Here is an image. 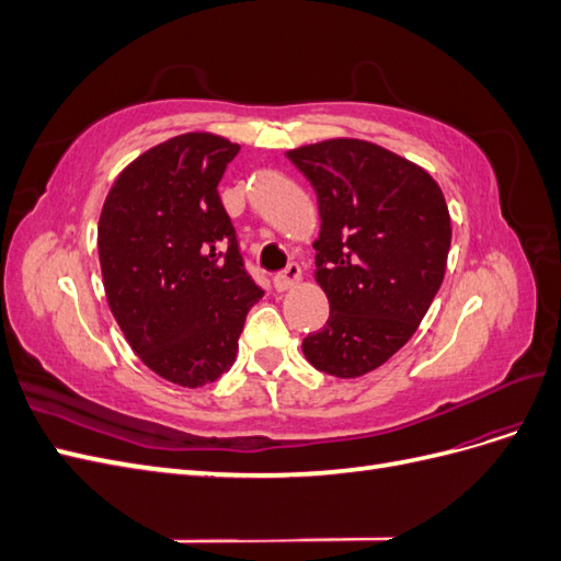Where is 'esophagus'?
I'll use <instances>...</instances> for the list:
<instances>
[{"instance_id": "1", "label": "esophagus", "mask_w": 561, "mask_h": 561, "mask_svg": "<svg viewBox=\"0 0 561 561\" xmlns=\"http://www.w3.org/2000/svg\"><path fill=\"white\" fill-rule=\"evenodd\" d=\"M299 280H301L299 264H287L285 271H280V274L274 276V287L278 293H285V290H290V287H295Z\"/></svg>"}]
</instances>
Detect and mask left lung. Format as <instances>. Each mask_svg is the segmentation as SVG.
<instances>
[{
    "label": "left lung",
    "instance_id": "8db88e82",
    "mask_svg": "<svg viewBox=\"0 0 561 561\" xmlns=\"http://www.w3.org/2000/svg\"><path fill=\"white\" fill-rule=\"evenodd\" d=\"M318 196L316 280L330 318L304 339L307 360L355 379L398 353L445 278L451 219L437 182L393 151L353 138L285 154Z\"/></svg>",
    "mask_w": 561,
    "mask_h": 561
}]
</instances>
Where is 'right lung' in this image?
Returning <instances> with one entry per match:
<instances>
[{"mask_svg":"<svg viewBox=\"0 0 561 561\" xmlns=\"http://www.w3.org/2000/svg\"><path fill=\"white\" fill-rule=\"evenodd\" d=\"M239 149L213 133L178 135L124 168L100 213V268L118 328L151 371L184 388L233 365L264 295L217 194Z\"/></svg>","mask_w":561,"mask_h":561,"instance_id":"right-lung-1","label":"right lung"}]
</instances>
